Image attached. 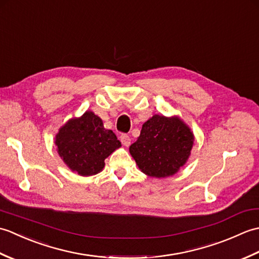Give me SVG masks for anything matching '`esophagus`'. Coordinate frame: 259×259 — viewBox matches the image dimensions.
<instances>
[{"instance_id": "1", "label": "esophagus", "mask_w": 259, "mask_h": 259, "mask_svg": "<svg viewBox=\"0 0 259 259\" xmlns=\"http://www.w3.org/2000/svg\"><path fill=\"white\" fill-rule=\"evenodd\" d=\"M120 140H121V142H122V145L123 146H125V147H129L130 146V141H131V139H130V137L126 135V134H122L120 136Z\"/></svg>"}]
</instances>
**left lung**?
Returning a JSON list of instances; mask_svg holds the SVG:
<instances>
[{
  "mask_svg": "<svg viewBox=\"0 0 259 259\" xmlns=\"http://www.w3.org/2000/svg\"><path fill=\"white\" fill-rule=\"evenodd\" d=\"M194 135L178 118L155 114L144 123L129 151L142 172L156 178L172 176L190 156Z\"/></svg>",
  "mask_w": 259,
  "mask_h": 259,
  "instance_id": "8db88e82",
  "label": "left lung"
}]
</instances>
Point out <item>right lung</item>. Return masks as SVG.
Segmentation results:
<instances>
[{
    "instance_id": "add662e5",
    "label": "right lung",
    "mask_w": 259,
    "mask_h": 259,
    "mask_svg": "<svg viewBox=\"0 0 259 259\" xmlns=\"http://www.w3.org/2000/svg\"><path fill=\"white\" fill-rule=\"evenodd\" d=\"M58 152L65 164L80 176H93L104 167V159L121 147L112 130L91 111L71 119L56 137Z\"/></svg>"
}]
</instances>
